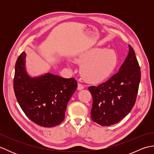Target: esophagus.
<instances>
[{
	"label": "esophagus",
	"instance_id": "esophagus-1",
	"mask_svg": "<svg viewBox=\"0 0 154 154\" xmlns=\"http://www.w3.org/2000/svg\"><path fill=\"white\" fill-rule=\"evenodd\" d=\"M84 89V86L80 84V83H78V85H77V89L79 91L81 90H83Z\"/></svg>",
	"mask_w": 154,
	"mask_h": 154
}]
</instances>
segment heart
I'll return each mask as SVG.
<instances>
[{"mask_svg":"<svg viewBox=\"0 0 154 154\" xmlns=\"http://www.w3.org/2000/svg\"><path fill=\"white\" fill-rule=\"evenodd\" d=\"M75 61L82 64L80 73L88 82L99 83L112 74L118 63L115 50L106 48H93L80 54Z\"/></svg>","mask_w":154,"mask_h":154,"instance_id":"1","label":"heart"}]
</instances>
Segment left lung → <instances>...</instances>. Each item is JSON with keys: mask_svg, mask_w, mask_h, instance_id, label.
Returning a JSON list of instances; mask_svg holds the SVG:
<instances>
[{"mask_svg": "<svg viewBox=\"0 0 154 154\" xmlns=\"http://www.w3.org/2000/svg\"><path fill=\"white\" fill-rule=\"evenodd\" d=\"M128 54L119 71L105 83L88 88L93 96L91 119L101 126L119 122L134 105L141 71L134 50L128 45Z\"/></svg>", "mask_w": 154, "mask_h": 154, "instance_id": "obj_1", "label": "left lung"}]
</instances>
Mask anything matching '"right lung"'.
<instances>
[{
    "label": "right lung",
    "instance_id": "1",
    "mask_svg": "<svg viewBox=\"0 0 154 154\" xmlns=\"http://www.w3.org/2000/svg\"><path fill=\"white\" fill-rule=\"evenodd\" d=\"M25 52L15 65L14 91L22 110L32 122L54 127L63 122L69 100L77 87L74 78L65 79L50 72L31 77L26 68Z\"/></svg>",
    "mask_w": 154,
    "mask_h": 154
}]
</instances>
